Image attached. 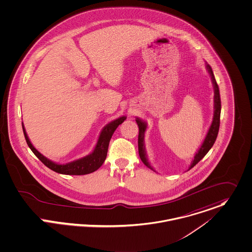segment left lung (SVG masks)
<instances>
[{
  "label": "left lung",
  "mask_w": 252,
  "mask_h": 252,
  "mask_svg": "<svg viewBox=\"0 0 252 252\" xmlns=\"http://www.w3.org/2000/svg\"><path fill=\"white\" fill-rule=\"evenodd\" d=\"M206 68L211 76L212 79V83L214 86V117H213V121L212 124L209 127V130L206 134V137L203 141L202 145L200 146V148L198 149V151L195 153L194 158L192 159L190 166L189 167V170H190L193 166H195L196 164L207 155V153L211 150V148L213 147V145L215 144L216 139L218 137L219 134V129H220V111H221V101H220V89L219 86L217 84L214 72L212 70L211 65H209L208 63H206ZM136 123L138 125L139 127V134H138V151H139V157L142 160V162L147 166L150 168L151 170L155 171L156 170L151 165V163L149 162L148 159V156H147V152L145 149V143H144V137H145V132L147 129V123L143 120H141L140 118H136ZM188 170V171H189Z\"/></svg>",
  "instance_id": "8db88e82"
}]
</instances>
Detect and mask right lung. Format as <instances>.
Here are the masks:
<instances>
[{
  "mask_svg": "<svg viewBox=\"0 0 252 252\" xmlns=\"http://www.w3.org/2000/svg\"><path fill=\"white\" fill-rule=\"evenodd\" d=\"M126 119V116H122V117L114 120L112 122H110L109 124H107L100 131L96 145L91 154H89L84 158H81L79 159L73 160L71 162L63 163V164L54 162V161L50 160L49 158H47L46 157H44L42 154H40L32 146V144L29 139L23 123H22V127H23L24 136H25V139L28 144L29 148L32 150V152L35 155V157L45 166L55 171L57 173L63 174V175H86V174L94 172L95 170H97L103 164V162L106 158V156H107L108 146H109V142L112 137L113 133L116 130V128L122 123H124V121Z\"/></svg>",
  "mask_w": 252,
  "mask_h": 252,
  "instance_id": "add662e5",
  "label": "right lung"
}]
</instances>
